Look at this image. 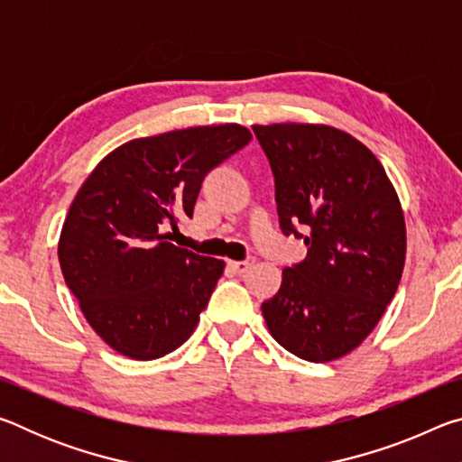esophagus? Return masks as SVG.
Returning a JSON list of instances; mask_svg holds the SVG:
<instances>
[{"label": "esophagus", "instance_id": "34e87169", "mask_svg": "<svg viewBox=\"0 0 462 462\" xmlns=\"http://www.w3.org/2000/svg\"><path fill=\"white\" fill-rule=\"evenodd\" d=\"M254 263H256L254 256H248L246 261H230L228 267H230L234 273H238V275H242V273H246L248 269H253Z\"/></svg>", "mask_w": 462, "mask_h": 462}]
</instances>
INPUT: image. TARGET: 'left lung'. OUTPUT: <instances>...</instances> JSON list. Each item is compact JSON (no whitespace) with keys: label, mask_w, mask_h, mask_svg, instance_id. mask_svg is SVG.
Masks as SVG:
<instances>
[{"label":"left lung","mask_w":462,"mask_h":462,"mask_svg":"<svg viewBox=\"0 0 462 462\" xmlns=\"http://www.w3.org/2000/svg\"><path fill=\"white\" fill-rule=\"evenodd\" d=\"M253 132L275 177L281 230L308 246L263 301L264 322L291 355L334 361L373 332L400 285V199L377 156L346 132L316 124Z\"/></svg>","instance_id":"left-lung-1"}]
</instances>
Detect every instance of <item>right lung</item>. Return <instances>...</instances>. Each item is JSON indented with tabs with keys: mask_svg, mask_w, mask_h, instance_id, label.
I'll list each match as a JSON object with an SVG mask.
<instances>
[{
	"mask_svg": "<svg viewBox=\"0 0 462 462\" xmlns=\"http://www.w3.org/2000/svg\"><path fill=\"white\" fill-rule=\"evenodd\" d=\"M250 138L238 124L136 138L81 185L62 224L60 271L89 326L120 355L152 361L195 330L224 261L175 246L165 230L193 217L203 179Z\"/></svg>",
	"mask_w": 462,
	"mask_h": 462,
	"instance_id": "add662e5",
	"label": "right lung"
}]
</instances>
